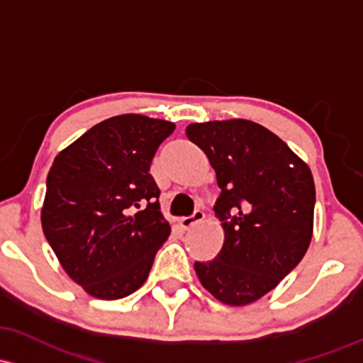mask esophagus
Here are the masks:
<instances>
[{
    "label": "esophagus",
    "instance_id": "obj_1",
    "mask_svg": "<svg viewBox=\"0 0 363 363\" xmlns=\"http://www.w3.org/2000/svg\"><path fill=\"white\" fill-rule=\"evenodd\" d=\"M203 218H205V213H203L201 210H196V212L189 215V217H182L181 220H179V225H181L182 229H191V227L196 225L198 222H201Z\"/></svg>",
    "mask_w": 363,
    "mask_h": 363
}]
</instances>
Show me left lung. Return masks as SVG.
<instances>
[{
	"mask_svg": "<svg viewBox=\"0 0 363 363\" xmlns=\"http://www.w3.org/2000/svg\"><path fill=\"white\" fill-rule=\"evenodd\" d=\"M186 136L205 151L217 175L220 196L213 210L225 236L213 260L194 264L196 276L222 303H253L308 250L312 172L281 138L245 118L189 123Z\"/></svg>",
	"mask_w": 363,
	"mask_h": 363,
	"instance_id": "8db88e82",
	"label": "left lung"
}]
</instances>
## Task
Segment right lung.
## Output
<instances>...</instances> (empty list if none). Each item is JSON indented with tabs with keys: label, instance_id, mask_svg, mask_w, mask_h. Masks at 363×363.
I'll return each mask as SVG.
<instances>
[{
	"label": "right lung",
	"instance_id": "1",
	"mask_svg": "<svg viewBox=\"0 0 363 363\" xmlns=\"http://www.w3.org/2000/svg\"><path fill=\"white\" fill-rule=\"evenodd\" d=\"M172 122L123 113L62 150L46 179L41 224L65 272L99 300L145 284L170 225L150 165Z\"/></svg>",
	"mask_w": 363,
	"mask_h": 363
}]
</instances>
